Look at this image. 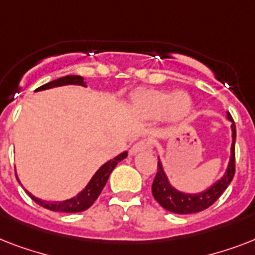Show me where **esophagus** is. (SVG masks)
<instances>
[{"instance_id": "1", "label": "esophagus", "mask_w": 255, "mask_h": 255, "mask_svg": "<svg viewBox=\"0 0 255 255\" xmlns=\"http://www.w3.org/2000/svg\"><path fill=\"white\" fill-rule=\"evenodd\" d=\"M148 148H149L148 141H145V140H140V141H137V143H135L132 145L131 151L129 152H131V155H136V153H139V152L147 151Z\"/></svg>"}]
</instances>
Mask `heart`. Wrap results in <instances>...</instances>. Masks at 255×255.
Here are the masks:
<instances>
[{"label":"heart","instance_id":"1","mask_svg":"<svg viewBox=\"0 0 255 255\" xmlns=\"http://www.w3.org/2000/svg\"><path fill=\"white\" fill-rule=\"evenodd\" d=\"M132 107L145 119H157L164 115L170 124H180L190 115L193 100L184 91L144 90L133 96Z\"/></svg>","mask_w":255,"mask_h":255}]
</instances>
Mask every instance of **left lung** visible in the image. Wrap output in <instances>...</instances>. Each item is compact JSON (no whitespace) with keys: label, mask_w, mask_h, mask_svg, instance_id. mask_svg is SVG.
<instances>
[{"label":"left lung","mask_w":255,"mask_h":255,"mask_svg":"<svg viewBox=\"0 0 255 255\" xmlns=\"http://www.w3.org/2000/svg\"><path fill=\"white\" fill-rule=\"evenodd\" d=\"M226 118L229 120L232 126V145H230V156L229 163L225 169V173L218 178L217 181L212 184L209 188H206L198 193H188L177 189L176 186L172 185L167 172L164 170L163 163L159 157L157 164V173L152 184V194L160 205L168 212L176 214H192L198 213L201 210H205L210 205H213L217 201L218 197L224 193V190L228 188L234 177V170H236V163H234V145H236V124L229 112H226Z\"/></svg>","instance_id":"left-lung-1"}]
</instances>
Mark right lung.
Instances as JSON below:
<instances>
[{
  "mask_svg": "<svg viewBox=\"0 0 255 255\" xmlns=\"http://www.w3.org/2000/svg\"><path fill=\"white\" fill-rule=\"evenodd\" d=\"M69 85H75V86H83L87 87V83L85 82V78L79 77V75H67V77H62L59 79H55L53 82H49L46 85L41 86L35 90L38 91H45L49 88L54 87H61V86H69ZM128 156V152L124 151L115 156L114 159L108 160L107 163H104L99 169L96 170L95 174L92 176L91 180L88 181L87 185L85 186V189H82L77 196H74L71 198L63 200V201H47V200H42L30 193L29 190H26L30 197L33 198L34 201L37 202L38 205L43 206L46 209L53 210V212H62V213H79L83 210L88 209L90 206L95 202V200L99 197L100 192L103 190L106 182H107L110 174L114 170V168L120 163L122 160H124ZM19 181V178L17 177Z\"/></svg>",
  "mask_w": 255,
  "mask_h": 255,
  "instance_id": "obj_1",
  "label": "right lung"
}]
</instances>
